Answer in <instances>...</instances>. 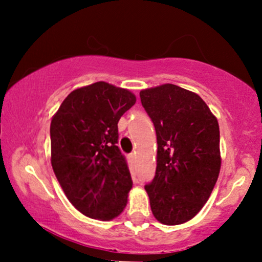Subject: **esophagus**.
<instances>
[{
  "label": "esophagus",
  "instance_id": "obj_1",
  "mask_svg": "<svg viewBox=\"0 0 262 262\" xmlns=\"http://www.w3.org/2000/svg\"><path fill=\"white\" fill-rule=\"evenodd\" d=\"M130 159H135V152H134V154L130 155Z\"/></svg>",
  "mask_w": 262,
  "mask_h": 262
}]
</instances>
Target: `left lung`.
I'll return each instance as SVG.
<instances>
[{
	"mask_svg": "<svg viewBox=\"0 0 262 262\" xmlns=\"http://www.w3.org/2000/svg\"><path fill=\"white\" fill-rule=\"evenodd\" d=\"M156 130L155 177L145 191L154 217L165 225L191 221L214 188L222 158L219 125L197 93L164 85L141 90Z\"/></svg>",
	"mask_w": 262,
	"mask_h": 262,
	"instance_id": "left-lung-1",
	"label": "left lung"
}]
</instances>
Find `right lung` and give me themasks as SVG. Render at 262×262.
<instances>
[{
  "mask_svg": "<svg viewBox=\"0 0 262 262\" xmlns=\"http://www.w3.org/2000/svg\"><path fill=\"white\" fill-rule=\"evenodd\" d=\"M137 97L104 81L74 90L50 123L52 166L65 196L79 212L112 221L124 210L132 182L117 146L118 122Z\"/></svg>",
  "mask_w": 262,
  "mask_h": 262,
  "instance_id": "1",
  "label": "right lung"
}]
</instances>
